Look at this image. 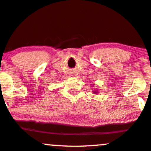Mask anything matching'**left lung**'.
Wrapping results in <instances>:
<instances>
[{"label":"left lung","instance_id":"left-lung-1","mask_svg":"<svg viewBox=\"0 0 151 151\" xmlns=\"http://www.w3.org/2000/svg\"><path fill=\"white\" fill-rule=\"evenodd\" d=\"M93 93H95V94H96V93H97V90H93Z\"/></svg>","mask_w":151,"mask_h":151}]
</instances>
